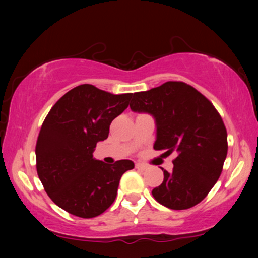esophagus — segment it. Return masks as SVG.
I'll return each mask as SVG.
<instances>
[{"mask_svg":"<svg viewBox=\"0 0 258 258\" xmlns=\"http://www.w3.org/2000/svg\"><path fill=\"white\" fill-rule=\"evenodd\" d=\"M135 168H136V169H139V170H142V171H143V170H146V169H147L148 167H147L146 164H142V163H136V164H135Z\"/></svg>","mask_w":258,"mask_h":258,"instance_id":"1","label":"esophagus"}]
</instances>
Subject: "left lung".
<instances>
[{
	"instance_id": "left-lung-1",
	"label": "left lung",
	"mask_w": 258,
	"mask_h": 258,
	"mask_svg": "<svg viewBox=\"0 0 258 258\" xmlns=\"http://www.w3.org/2000/svg\"><path fill=\"white\" fill-rule=\"evenodd\" d=\"M130 108L156 119L155 150L177 153L172 171L162 168L164 178L151 191L154 199L174 210L199 204L220 178L228 153L227 129L216 108L181 81L135 93Z\"/></svg>"
}]
</instances>
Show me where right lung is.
Returning a JSON list of instances; mask_svg holds the SVG:
<instances>
[{
  "label": "right lung",
  "instance_id": "obj_1",
  "mask_svg": "<svg viewBox=\"0 0 258 258\" xmlns=\"http://www.w3.org/2000/svg\"><path fill=\"white\" fill-rule=\"evenodd\" d=\"M132 96L81 84L44 118L35 148L37 175L52 202L69 214L93 218L104 213L122 175L134 168L129 160L109 165L93 158L97 142L108 139L112 119L128 108Z\"/></svg>",
  "mask_w": 258,
  "mask_h": 258
}]
</instances>
